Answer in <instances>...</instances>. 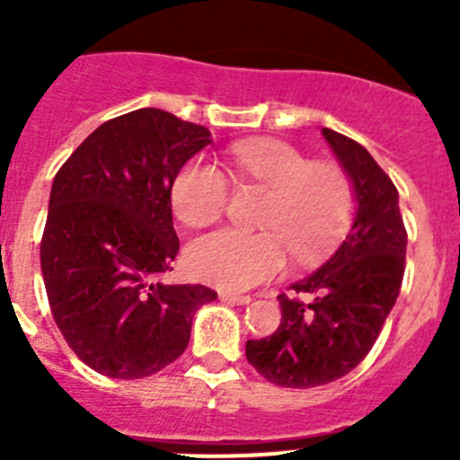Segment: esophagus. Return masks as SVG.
<instances>
[{
  "label": "esophagus",
  "instance_id": "obj_1",
  "mask_svg": "<svg viewBox=\"0 0 460 460\" xmlns=\"http://www.w3.org/2000/svg\"><path fill=\"white\" fill-rule=\"evenodd\" d=\"M220 300L222 303H231V305H249L252 303V296H240V294H231V291H220Z\"/></svg>",
  "mask_w": 460,
  "mask_h": 460
}]
</instances>
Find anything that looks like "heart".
Segmentation results:
<instances>
[{"label": "heart", "mask_w": 460, "mask_h": 460, "mask_svg": "<svg viewBox=\"0 0 460 460\" xmlns=\"http://www.w3.org/2000/svg\"><path fill=\"white\" fill-rule=\"evenodd\" d=\"M243 182L269 189L258 225L264 231L217 229L189 249L193 273L222 289L243 291L285 269L287 249L296 260L320 256L354 216V187L345 171L314 164L287 142L247 140L231 148ZM229 182L216 164L191 160L173 180L175 216L204 226L225 211Z\"/></svg>", "instance_id": "1"}]
</instances>
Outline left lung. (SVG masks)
I'll list each match as a JSON object with an SVG mask.
<instances>
[{
    "label": "left lung",
    "mask_w": 460,
    "mask_h": 460,
    "mask_svg": "<svg viewBox=\"0 0 460 460\" xmlns=\"http://www.w3.org/2000/svg\"><path fill=\"white\" fill-rule=\"evenodd\" d=\"M323 137L354 187L356 213L336 252L291 285L312 300L278 296L276 332L247 341L249 363L280 387H318L349 374L374 347L405 273L407 234L394 182L358 142L332 128Z\"/></svg>",
    "instance_id": "1"
}]
</instances>
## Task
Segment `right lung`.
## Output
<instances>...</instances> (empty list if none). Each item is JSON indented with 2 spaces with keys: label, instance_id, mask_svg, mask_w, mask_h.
<instances>
[{
  "label": "right lung",
  "instance_id": "add662e5",
  "mask_svg": "<svg viewBox=\"0 0 460 460\" xmlns=\"http://www.w3.org/2000/svg\"><path fill=\"white\" fill-rule=\"evenodd\" d=\"M211 131L160 109L97 127L53 180L41 238L50 312L82 363L144 378L187 349L193 316L217 294L162 280L178 256L171 189Z\"/></svg>",
  "mask_w": 460,
  "mask_h": 460
}]
</instances>
